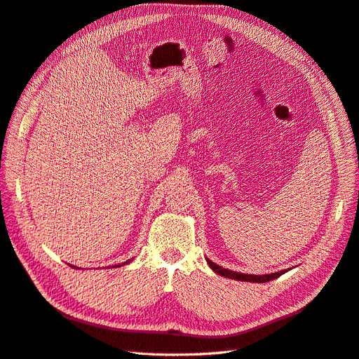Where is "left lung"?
<instances>
[{
  "label": "left lung",
  "mask_w": 359,
  "mask_h": 359,
  "mask_svg": "<svg viewBox=\"0 0 359 359\" xmlns=\"http://www.w3.org/2000/svg\"><path fill=\"white\" fill-rule=\"evenodd\" d=\"M207 263L210 264V268L213 269L217 275L224 276V278H229V280H236V281H244V283H269L275 278L281 276L283 273L288 272L287 269L280 271V272H273V273H266V275H251V273H241V272H235L231 269H224L219 264H216L215 262H211L210 259H207Z\"/></svg>",
  "instance_id": "1"
}]
</instances>
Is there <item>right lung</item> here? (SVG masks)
<instances>
[{
    "label": "right lung",
    "instance_id": "1",
    "mask_svg": "<svg viewBox=\"0 0 359 359\" xmlns=\"http://www.w3.org/2000/svg\"><path fill=\"white\" fill-rule=\"evenodd\" d=\"M131 260H133V257H131V259H128V260H126V262H124V263H121V264H115V266H116V268H119V266H124V264H128ZM115 266H112V268H115ZM72 268L75 269V266H72ZM76 269H78V268H76Z\"/></svg>",
    "mask_w": 359,
    "mask_h": 359
}]
</instances>
